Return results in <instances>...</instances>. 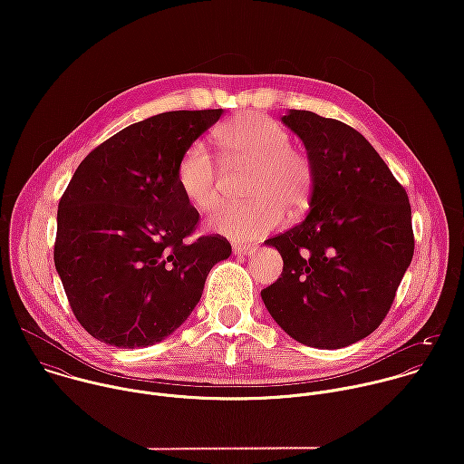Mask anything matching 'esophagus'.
I'll return each mask as SVG.
<instances>
[{"instance_id":"1","label":"esophagus","mask_w":464,"mask_h":464,"mask_svg":"<svg viewBox=\"0 0 464 464\" xmlns=\"http://www.w3.org/2000/svg\"><path fill=\"white\" fill-rule=\"evenodd\" d=\"M256 247L255 246H249V244H233V253L235 255H251L255 253Z\"/></svg>"}]
</instances>
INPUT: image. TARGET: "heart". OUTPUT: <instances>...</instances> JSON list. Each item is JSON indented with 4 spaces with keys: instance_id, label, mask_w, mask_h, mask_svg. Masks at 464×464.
<instances>
[{
    "instance_id": "heart-1",
    "label": "heart",
    "mask_w": 464,
    "mask_h": 464,
    "mask_svg": "<svg viewBox=\"0 0 464 464\" xmlns=\"http://www.w3.org/2000/svg\"><path fill=\"white\" fill-rule=\"evenodd\" d=\"M215 143L227 161L251 165L242 204H222L211 227L233 240H251L301 217L312 202L315 169L310 156L290 145V134L274 119L244 111L215 130ZM176 181L185 200L209 211L218 200V170L202 141L190 143L176 167Z\"/></svg>"
}]
</instances>
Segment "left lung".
<instances>
[{
	"mask_svg": "<svg viewBox=\"0 0 464 464\" xmlns=\"http://www.w3.org/2000/svg\"><path fill=\"white\" fill-rule=\"evenodd\" d=\"M283 122L315 169L308 217L268 238L281 277L260 292L276 323L317 349L353 345L387 315L415 251L406 188L353 126L306 110Z\"/></svg>",
	"mask_w": 464,
	"mask_h": 464,
	"instance_id": "left-lung-1",
	"label": "left lung"
}]
</instances>
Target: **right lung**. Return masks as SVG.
Masks as SVG:
<instances>
[{
    "instance_id": "obj_1",
    "label": "right lung",
    "mask_w": 464,
    "mask_h": 464,
    "mask_svg": "<svg viewBox=\"0 0 464 464\" xmlns=\"http://www.w3.org/2000/svg\"><path fill=\"white\" fill-rule=\"evenodd\" d=\"M224 110L165 111L92 150L62 194L54 266L77 321L113 347L154 345L188 317L217 262L220 235L194 240L200 215L176 167Z\"/></svg>"
}]
</instances>
